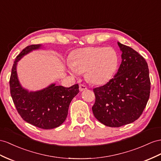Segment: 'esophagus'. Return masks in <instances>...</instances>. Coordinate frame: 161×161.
<instances>
[{
    "label": "esophagus",
    "instance_id": "1",
    "mask_svg": "<svg viewBox=\"0 0 161 161\" xmlns=\"http://www.w3.org/2000/svg\"><path fill=\"white\" fill-rule=\"evenodd\" d=\"M79 87H80V90L81 92L84 91V90H87V87H86V86H84V85L80 84Z\"/></svg>",
    "mask_w": 161,
    "mask_h": 161
}]
</instances>
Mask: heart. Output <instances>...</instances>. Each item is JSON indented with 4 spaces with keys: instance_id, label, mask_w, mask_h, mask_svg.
<instances>
[{
    "instance_id": "heart-1",
    "label": "heart",
    "mask_w": 161,
    "mask_h": 161,
    "mask_svg": "<svg viewBox=\"0 0 161 161\" xmlns=\"http://www.w3.org/2000/svg\"><path fill=\"white\" fill-rule=\"evenodd\" d=\"M118 64V56L110 47H87L77 49L70 58L69 73L77 76L86 72V77L95 85L105 84L112 79Z\"/></svg>"
}]
</instances>
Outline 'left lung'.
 <instances>
[{"label": "left lung", "mask_w": 161, "mask_h": 161, "mask_svg": "<svg viewBox=\"0 0 161 161\" xmlns=\"http://www.w3.org/2000/svg\"><path fill=\"white\" fill-rule=\"evenodd\" d=\"M122 63L113 79L94 88L92 109L97 120L109 127L135 122L145 109L150 92L149 69L146 60L133 48L118 41Z\"/></svg>", "instance_id": "obj_1"}]
</instances>
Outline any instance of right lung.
I'll return each instance as SVG.
<instances>
[{
    "label": "right lung",
    "mask_w": 161,
    "mask_h": 161,
    "mask_svg": "<svg viewBox=\"0 0 161 161\" xmlns=\"http://www.w3.org/2000/svg\"><path fill=\"white\" fill-rule=\"evenodd\" d=\"M42 45H31L16 57L9 80L12 99L18 112L24 121L43 129H52L63 124L68 115L70 103L79 93V86L69 88L52 84L37 91H28L19 83L17 74L18 61Z\"/></svg>",
    "instance_id": "add662e5"
}]
</instances>
